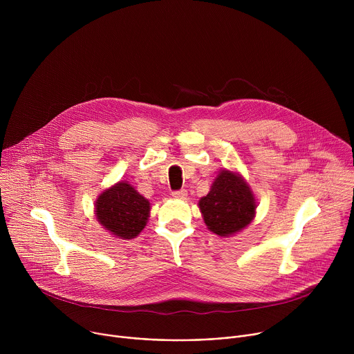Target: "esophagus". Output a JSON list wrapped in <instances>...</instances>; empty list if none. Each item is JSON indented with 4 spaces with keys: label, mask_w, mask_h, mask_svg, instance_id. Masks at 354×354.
<instances>
[{
    "label": "esophagus",
    "mask_w": 354,
    "mask_h": 354,
    "mask_svg": "<svg viewBox=\"0 0 354 354\" xmlns=\"http://www.w3.org/2000/svg\"><path fill=\"white\" fill-rule=\"evenodd\" d=\"M172 196H174V197H176V198H186V196H187V192H186L185 189H180V190H175V192H172Z\"/></svg>",
    "instance_id": "34e87169"
}]
</instances>
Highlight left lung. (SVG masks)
I'll use <instances>...</instances> for the list:
<instances>
[{
    "mask_svg": "<svg viewBox=\"0 0 354 354\" xmlns=\"http://www.w3.org/2000/svg\"><path fill=\"white\" fill-rule=\"evenodd\" d=\"M198 209L212 232L228 236L254 220L257 200L241 175L224 169L214 179L209 194L198 200Z\"/></svg>",
    "mask_w": 354,
    "mask_h": 354,
    "instance_id": "1",
    "label": "left lung"
}]
</instances>
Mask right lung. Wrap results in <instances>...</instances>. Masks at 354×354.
I'll list each match as a JSON object with an SVG mask.
<instances>
[{
	"label": "right lung",
	"instance_id": "obj_1",
	"mask_svg": "<svg viewBox=\"0 0 354 354\" xmlns=\"http://www.w3.org/2000/svg\"><path fill=\"white\" fill-rule=\"evenodd\" d=\"M149 209V201L127 182L106 189L95 203L99 224L122 239L136 238L144 230Z\"/></svg>",
	"mask_w": 354,
	"mask_h": 354
}]
</instances>
